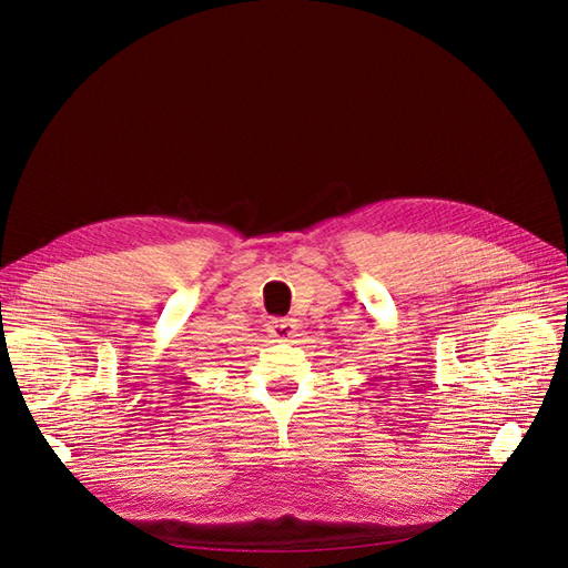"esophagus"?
Here are the masks:
<instances>
[{
  "label": "esophagus",
  "instance_id": "1",
  "mask_svg": "<svg viewBox=\"0 0 568 568\" xmlns=\"http://www.w3.org/2000/svg\"><path fill=\"white\" fill-rule=\"evenodd\" d=\"M296 332H298V324H296V320L280 317V320H274V322H272V334H274V338H280V341H291V338L296 336Z\"/></svg>",
  "mask_w": 568,
  "mask_h": 568
}]
</instances>
